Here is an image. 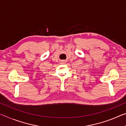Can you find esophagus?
Returning <instances> with one entry per match:
<instances>
[{
    "label": "esophagus",
    "instance_id": "1",
    "mask_svg": "<svg viewBox=\"0 0 126 126\" xmlns=\"http://www.w3.org/2000/svg\"><path fill=\"white\" fill-rule=\"evenodd\" d=\"M65 62H62V63H65Z\"/></svg>",
    "mask_w": 126,
    "mask_h": 126
}]
</instances>
